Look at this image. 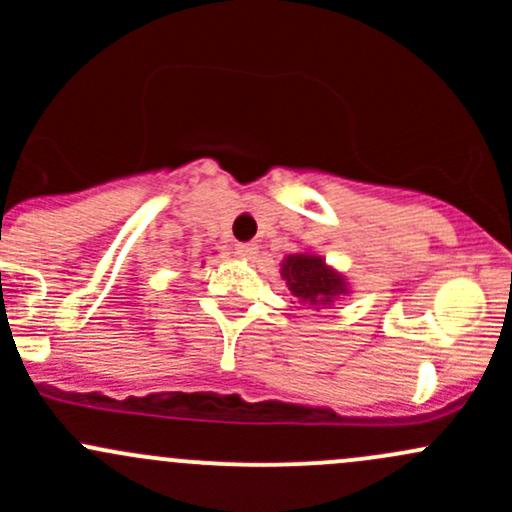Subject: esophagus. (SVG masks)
Returning a JSON list of instances; mask_svg holds the SVG:
<instances>
[{
	"label": "esophagus",
	"mask_w": 512,
	"mask_h": 512,
	"mask_svg": "<svg viewBox=\"0 0 512 512\" xmlns=\"http://www.w3.org/2000/svg\"><path fill=\"white\" fill-rule=\"evenodd\" d=\"M257 252H260V247H257L255 242H237L235 245V255L240 257V260H255Z\"/></svg>",
	"instance_id": "esophagus-1"
}]
</instances>
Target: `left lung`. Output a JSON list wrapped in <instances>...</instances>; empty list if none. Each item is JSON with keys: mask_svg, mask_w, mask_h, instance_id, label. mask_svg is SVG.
I'll list each match as a JSON object with an SVG mask.
<instances>
[{"mask_svg": "<svg viewBox=\"0 0 512 512\" xmlns=\"http://www.w3.org/2000/svg\"><path fill=\"white\" fill-rule=\"evenodd\" d=\"M282 277L294 297L307 304H332L334 297L347 289L342 277L329 270L322 257L314 255H289L282 262Z\"/></svg>", "mask_w": 512, "mask_h": 512, "instance_id": "left-lung-1", "label": "left lung"}]
</instances>
